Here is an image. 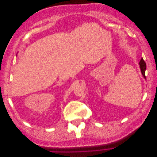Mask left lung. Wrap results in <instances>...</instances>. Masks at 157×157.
<instances>
[{"instance_id": "8db88e82", "label": "left lung", "mask_w": 157, "mask_h": 157, "mask_svg": "<svg viewBox=\"0 0 157 157\" xmlns=\"http://www.w3.org/2000/svg\"><path fill=\"white\" fill-rule=\"evenodd\" d=\"M139 64H140V67L141 74H142V75L144 76V78L146 79V77H145V70H146V63H145V61L144 60L143 58L141 59Z\"/></svg>"}]
</instances>
